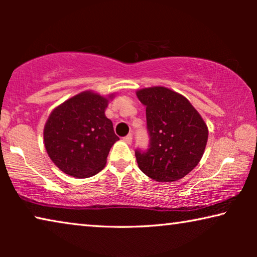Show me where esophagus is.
Masks as SVG:
<instances>
[{"mask_svg":"<svg viewBox=\"0 0 257 257\" xmlns=\"http://www.w3.org/2000/svg\"><path fill=\"white\" fill-rule=\"evenodd\" d=\"M122 140H124V142L126 143V144H131L132 143V136L131 135H127L126 137H124V138H122Z\"/></svg>","mask_w":257,"mask_h":257,"instance_id":"obj_1","label":"esophagus"}]
</instances>
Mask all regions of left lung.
I'll return each instance as SVG.
<instances>
[{"mask_svg":"<svg viewBox=\"0 0 257 257\" xmlns=\"http://www.w3.org/2000/svg\"><path fill=\"white\" fill-rule=\"evenodd\" d=\"M146 106L150 145L136 150L140 171L159 182L184 178L201 160L208 128L187 98L164 86L137 91Z\"/></svg>","mask_w":257,"mask_h":257,"instance_id":"left-lung-1","label":"left lung"}]
</instances>
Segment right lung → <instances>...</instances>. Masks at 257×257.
Instances as JSON below:
<instances>
[{
    "instance_id": "1",
    "label": "right lung",
    "mask_w": 257,
    "mask_h": 257,
    "mask_svg": "<svg viewBox=\"0 0 257 257\" xmlns=\"http://www.w3.org/2000/svg\"><path fill=\"white\" fill-rule=\"evenodd\" d=\"M108 98L84 91L49 115L43 132L45 150L65 174L89 178L106 165L112 145L119 140L113 124L105 115Z\"/></svg>"
}]
</instances>
